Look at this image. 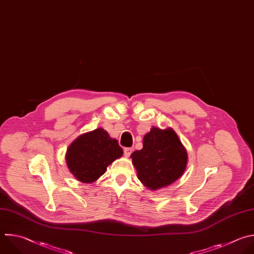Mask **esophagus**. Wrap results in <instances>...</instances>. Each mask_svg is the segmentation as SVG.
Returning <instances> with one entry per match:
<instances>
[{"label": "esophagus", "instance_id": "34e87169", "mask_svg": "<svg viewBox=\"0 0 254 254\" xmlns=\"http://www.w3.org/2000/svg\"><path fill=\"white\" fill-rule=\"evenodd\" d=\"M132 150H133L132 147H125V148H124V153H125L126 156H129V155L131 154Z\"/></svg>", "mask_w": 254, "mask_h": 254}]
</instances>
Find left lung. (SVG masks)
<instances>
[{
	"mask_svg": "<svg viewBox=\"0 0 254 254\" xmlns=\"http://www.w3.org/2000/svg\"><path fill=\"white\" fill-rule=\"evenodd\" d=\"M140 150L131 153L138 180L150 190L167 187L179 180L187 167L188 153L172 129L152 127L143 137Z\"/></svg>",
	"mask_w": 254,
	"mask_h": 254,
	"instance_id": "obj_1",
	"label": "left lung"
}]
</instances>
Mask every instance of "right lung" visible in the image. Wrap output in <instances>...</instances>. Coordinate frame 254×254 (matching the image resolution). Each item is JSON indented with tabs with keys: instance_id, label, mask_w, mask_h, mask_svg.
Listing matches in <instances>:
<instances>
[{
	"instance_id": "right-lung-1",
	"label": "right lung",
	"mask_w": 254,
	"mask_h": 254,
	"mask_svg": "<svg viewBox=\"0 0 254 254\" xmlns=\"http://www.w3.org/2000/svg\"><path fill=\"white\" fill-rule=\"evenodd\" d=\"M117 139L103 128L79 135L67 148L65 159L70 173L81 183H94L107 167L123 155Z\"/></svg>"
}]
</instances>
